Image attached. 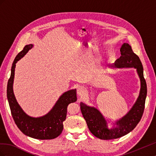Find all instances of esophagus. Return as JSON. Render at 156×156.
Segmentation results:
<instances>
[{"instance_id":"obj_1","label":"esophagus","mask_w":156,"mask_h":156,"mask_svg":"<svg viewBox=\"0 0 156 156\" xmlns=\"http://www.w3.org/2000/svg\"><path fill=\"white\" fill-rule=\"evenodd\" d=\"M77 93L78 96H79L80 97H83L86 93L85 88H84L83 87H79L77 89Z\"/></svg>"}]
</instances>
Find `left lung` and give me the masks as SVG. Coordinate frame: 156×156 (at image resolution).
<instances>
[{
    "label": "left lung",
    "instance_id": "8db88e82",
    "mask_svg": "<svg viewBox=\"0 0 156 156\" xmlns=\"http://www.w3.org/2000/svg\"><path fill=\"white\" fill-rule=\"evenodd\" d=\"M120 57L115 62L108 66L109 68H134L139 77L140 89L139 97L131 110L122 119L113 123L114 126L108 128V123L100 111L94 107L88 106L81 102V110L86 120L89 130L96 137L103 140L120 138L133 130L142 118L147 94V87L144 78L143 67L139 56L133 53L131 47L127 43L122 44L120 48Z\"/></svg>",
    "mask_w": 156,
    "mask_h": 156
}]
</instances>
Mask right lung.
Masks as SVG:
<instances>
[{
  "label": "right lung",
  "mask_w": 156,
  "mask_h": 156,
  "mask_svg": "<svg viewBox=\"0 0 156 156\" xmlns=\"http://www.w3.org/2000/svg\"><path fill=\"white\" fill-rule=\"evenodd\" d=\"M32 47V44L25 45L13 61L11 75L7 85V98L13 119L23 133L36 139H53L57 137L62 133L63 122L66 118L67 107L70 103L77 101L76 89L69 90L63 93L51 110L44 116L35 118L26 114L16 100L13 94V84L16 64Z\"/></svg>",
  "instance_id": "obj_1"
}]
</instances>
